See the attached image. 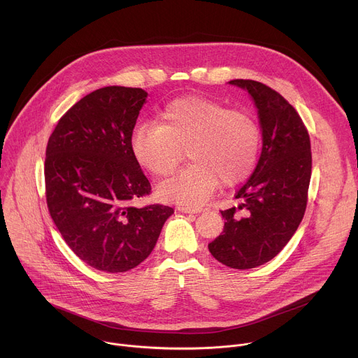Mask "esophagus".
I'll use <instances>...</instances> for the list:
<instances>
[{"instance_id": "1", "label": "esophagus", "mask_w": 358, "mask_h": 358, "mask_svg": "<svg viewBox=\"0 0 358 358\" xmlns=\"http://www.w3.org/2000/svg\"><path fill=\"white\" fill-rule=\"evenodd\" d=\"M178 211H181V213H184V214H199V213H202V211H203V208L181 206V207H178Z\"/></svg>"}]
</instances>
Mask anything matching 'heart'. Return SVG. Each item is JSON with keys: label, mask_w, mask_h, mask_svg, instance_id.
<instances>
[{"label": "heart", "mask_w": 358, "mask_h": 358, "mask_svg": "<svg viewBox=\"0 0 358 358\" xmlns=\"http://www.w3.org/2000/svg\"><path fill=\"white\" fill-rule=\"evenodd\" d=\"M130 147L137 163L151 174H170L187 148L189 164L159 185L164 201L201 206L220 181L232 185L255 167L261 148V129L249 115L214 99L187 96L162 110L159 124L141 123Z\"/></svg>", "instance_id": "b5f03b06"}]
</instances>
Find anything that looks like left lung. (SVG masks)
I'll use <instances>...</instances> for the list:
<instances>
[{"mask_svg":"<svg viewBox=\"0 0 358 358\" xmlns=\"http://www.w3.org/2000/svg\"><path fill=\"white\" fill-rule=\"evenodd\" d=\"M249 93L258 109L262 152L257 169L221 211L222 234L208 249L234 269L261 266L286 246L300 225L312 176L310 137L289 101L269 86L249 79L228 82Z\"/></svg>","mask_w":358,"mask_h":358,"instance_id":"left-lung-1","label":"left lung"}]
</instances>
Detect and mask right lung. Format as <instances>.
<instances>
[{
    "mask_svg": "<svg viewBox=\"0 0 358 358\" xmlns=\"http://www.w3.org/2000/svg\"><path fill=\"white\" fill-rule=\"evenodd\" d=\"M147 94L140 87L97 89L61 117L48 140L50 218L76 257L101 272L140 265L174 214L160 203L131 206L151 189L130 147Z\"/></svg>",
    "mask_w": 358,
    "mask_h": 358,
    "instance_id": "add662e5",
    "label": "right lung"
}]
</instances>
